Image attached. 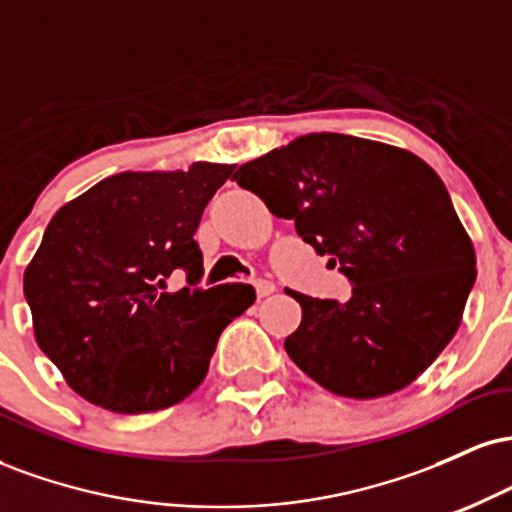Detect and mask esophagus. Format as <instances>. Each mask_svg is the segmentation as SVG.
<instances>
[{
    "mask_svg": "<svg viewBox=\"0 0 512 512\" xmlns=\"http://www.w3.org/2000/svg\"><path fill=\"white\" fill-rule=\"evenodd\" d=\"M255 291H257V298H267L276 291V286L272 281H255Z\"/></svg>",
    "mask_w": 512,
    "mask_h": 512,
    "instance_id": "esophagus-1",
    "label": "esophagus"
}]
</instances>
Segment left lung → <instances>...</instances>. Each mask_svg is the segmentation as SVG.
I'll return each instance as SVG.
<instances>
[{"instance_id":"1","label":"left lung","mask_w":512,"mask_h":512,"mask_svg":"<svg viewBox=\"0 0 512 512\" xmlns=\"http://www.w3.org/2000/svg\"><path fill=\"white\" fill-rule=\"evenodd\" d=\"M317 255L351 281L349 301L301 303L284 349L334 395L375 399L414 383L460 327L477 279L472 240L436 170L397 146L305 134L236 170Z\"/></svg>"}]
</instances>
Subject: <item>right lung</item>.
<instances>
[{
	"instance_id": "right-lung-1",
	"label": "right lung",
	"mask_w": 512,
	"mask_h": 512,
	"mask_svg": "<svg viewBox=\"0 0 512 512\" xmlns=\"http://www.w3.org/2000/svg\"><path fill=\"white\" fill-rule=\"evenodd\" d=\"M236 166L117 173L52 216L23 274L35 342L76 395L115 414L173 407L202 385L248 284L202 291L195 231ZM175 268L190 287L168 294Z\"/></svg>"
}]
</instances>
